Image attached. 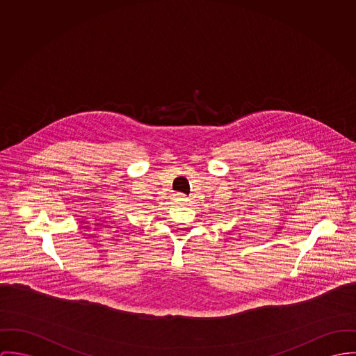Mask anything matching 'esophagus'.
Listing matches in <instances>:
<instances>
[{
    "label": "esophagus",
    "instance_id": "esophagus-1",
    "mask_svg": "<svg viewBox=\"0 0 356 356\" xmlns=\"http://www.w3.org/2000/svg\"><path fill=\"white\" fill-rule=\"evenodd\" d=\"M188 199H187V197H184L183 194H176V202L177 203H186Z\"/></svg>",
    "mask_w": 356,
    "mask_h": 356
}]
</instances>
